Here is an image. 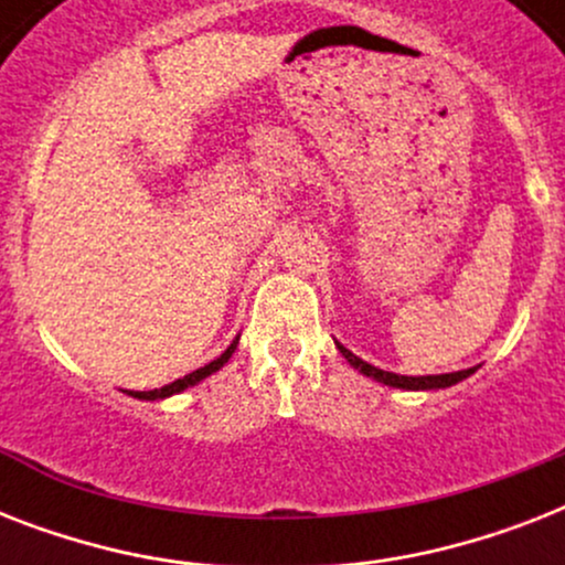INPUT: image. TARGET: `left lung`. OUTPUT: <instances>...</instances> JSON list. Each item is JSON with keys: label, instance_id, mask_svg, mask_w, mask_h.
Returning a JSON list of instances; mask_svg holds the SVG:
<instances>
[{"label": "left lung", "instance_id": "8db88e82", "mask_svg": "<svg viewBox=\"0 0 565 565\" xmlns=\"http://www.w3.org/2000/svg\"><path fill=\"white\" fill-rule=\"evenodd\" d=\"M337 349H340V354H343L345 361L352 363L354 370L361 372V375L372 377V381H377V384L395 386V390H446V386L460 384L463 377H469L475 370H478V366H475V370L446 372V375H395V372H384V370H377V366H372V363L361 361V358L349 352L345 345L337 343Z\"/></svg>", "mask_w": 565, "mask_h": 565}]
</instances>
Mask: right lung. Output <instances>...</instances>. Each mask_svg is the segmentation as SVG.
<instances>
[{
	"instance_id": "1",
	"label": "right lung",
	"mask_w": 565,
	"mask_h": 565,
	"mask_svg": "<svg viewBox=\"0 0 565 565\" xmlns=\"http://www.w3.org/2000/svg\"><path fill=\"white\" fill-rule=\"evenodd\" d=\"M237 343H239V337H234V343H231L228 349H225V352H222L220 358H216V361L204 363L202 370L190 372V375L179 377V381H172V384L161 386V390H149V393H135V390H131V393H128V395H135V398H143V402H154V398H170V395H175V393H184L188 386H195V384H199V381H204V377H207V375H213V372H216V370H222V366L228 363L231 354H234V349H237Z\"/></svg>"
}]
</instances>
